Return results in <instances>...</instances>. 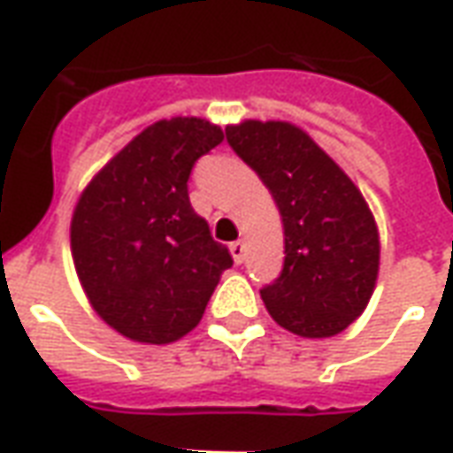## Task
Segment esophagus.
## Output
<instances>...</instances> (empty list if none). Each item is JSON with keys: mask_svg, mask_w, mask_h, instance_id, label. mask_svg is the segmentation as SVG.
<instances>
[{"mask_svg": "<svg viewBox=\"0 0 453 453\" xmlns=\"http://www.w3.org/2000/svg\"><path fill=\"white\" fill-rule=\"evenodd\" d=\"M245 252H247L245 240H235V242H230V255H233V259H235L237 265H242V262H245Z\"/></svg>", "mask_w": 453, "mask_h": 453, "instance_id": "esophagus-1", "label": "esophagus"}]
</instances>
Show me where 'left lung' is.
<instances>
[{"instance_id":"1","label":"left lung","mask_w":453,"mask_h":453,"mask_svg":"<svg viewBox=\"0 0 453 453\" xmlns=\"http://www.w3.org/2000/svg\"><path fill=\"white\" fill-rule=\"evenodd\" d=\"M226 138L265 181L284 223V269L259 291L266 311L298 337L340 334L364 313L379 279V227L366 198L288 120H242Z\"/></svg>"}]
</instances>
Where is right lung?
<instances>
[{"label":"right lung","instance_id":"right-lung-1","mask_svg":"<svg viewBox=\"0 0 453 453\" xmlns=\"http://www.w3.org/2000/svg\"><path fill=\"white\" fill-rule=\"evenodd\" d=\"M220 142L223 130L206 119L157 120L94 174L74 206L80 284L96 315L128 340H181L233 266L187 188L194 162Z\"/></svg>","mask_w":453,"mask_h":453}]
</instances>
